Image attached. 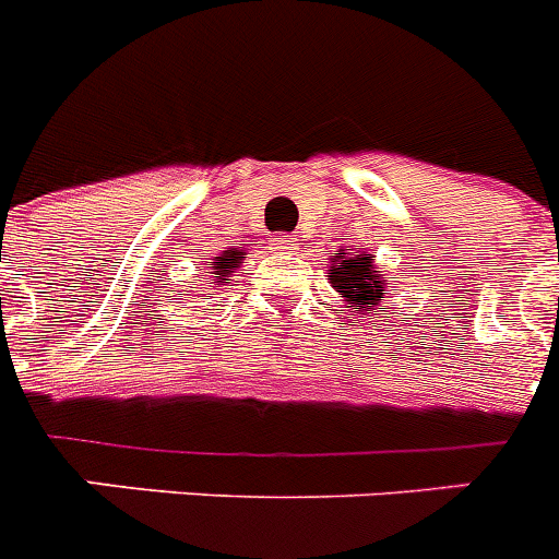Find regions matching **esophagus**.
<instances>
[{
    "mask_svg": "<svg viewBox=\"0 0 559 559\" xmlns=\"http://www.w3.org/2000/svg\"><path fill=\"white\" fill-rule=\"evenodd\" d=\"M269 243L276 254H290L296 249V237L288 235V231H276V235H271Z\"/></svg>",
    "mask_w": 559,
    "mask_h": 559,
    "instance_id": "1",
    "label": "esophagus"
}]
</instances>
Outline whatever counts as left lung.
I'll use <instances>...</instances> for the list:
<instances>
[{
	"label": "left lung",
	"mask_w": 559,
	"mask_h": 559,
	"mask_svg": "<svg viewBox=\"0 0 559 559\" xmlns=\"http://www.w3.org/2000/svg\"><path fill=\"white\" fill-rule=\"evenodd\" d=\"M330 283L341 296H347L353 308L374 310L383 299V285L386 280L372 269V260L364 254L338 257L330 265Z\"/></svg>",
	"instance_id": "left-lung-1"
}]
</instances>
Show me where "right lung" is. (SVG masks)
I'll use <instances>...</instances> for the list:
<instances>
[{
	"label": "right lung",
	"instance_id": "add662e5",
	"mask_svg": "<svg viewBox=\"0 0 559 559\" xmlns=\"http://www.w3.org/2000/svg\"><path fill=\"white\" fill-rule=\"evenodd\" d=\"M240 254H243V251H226V254H221L218 263L212 265V269H215V274L229 276V271H235L237 263H240ZM210 274H212V271H210ZM218 283H221V280H218Z\"/></svg>",
	"mask_w": 559,
	"mask_h": 559
}]
</instances>
